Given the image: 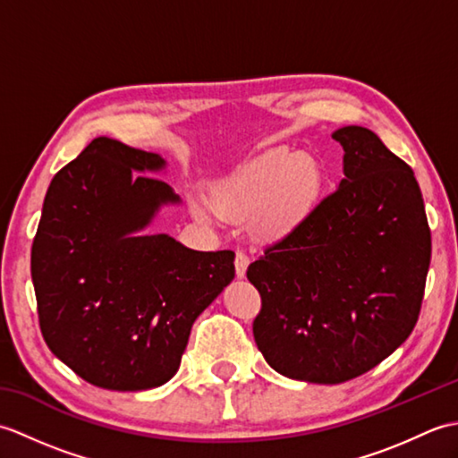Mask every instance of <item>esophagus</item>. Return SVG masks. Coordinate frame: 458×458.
<instances>
[{"label":"esophagus","mask_w":458,"mask_h":458,"mask_svg":"<svg viewBox=\"0 0 458 458\" xmlns=\"http://www.w3.org/2000/svg\"><path fill=\"white\" fill-rule=\"evenodd\" d=\"M234 266H236V276H238V277H244V276H246V269H248V266H250V258H248L242 250L236 251Z\"/></svg>","instance_id":"34e87169"}]
</instances>
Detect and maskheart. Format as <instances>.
<instances>
[{
    "label": "heart",
    "mask_w": 458,
    "mask_h": 458,
    "mask_svg": "<svg viewBox=\"0 0 458 458\" xmlns=\"http://www.w3.org/2000/svg\"><path fill=\"white\" fill-rule=\"evenodd\" d=\"M323 189V171L313 159L274 149L244 165L214 191L216 208L230 216H250L259 210V228L269 236H285L303 222ZM199 218L208 212L192 202Z\"/></svg>",
    "instance_id": "heart-1"
}]
</instances>
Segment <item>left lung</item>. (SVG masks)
I'll return each instance as SVG.
<instances>
[{"label": "left lung", "instance_id": "8db88e82", "mask_svg": "<svg viewBox=\"0 0 458 458\" xmlns=\"http://www.w3.org/2000/svg\"><path fill=\"white\" fill-rule=\"evenodd\" d=\"M344 179L248 267L254 338L291 379L343 384L400 348L421 310L431 232L413 171L374 131L333 133Z\"/></svg>", "mask_w": 458, "mask_h": 458}]
</instances>
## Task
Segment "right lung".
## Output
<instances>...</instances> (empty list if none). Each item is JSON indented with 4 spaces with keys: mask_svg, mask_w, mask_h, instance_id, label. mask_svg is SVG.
Wrapping results in <instances>:
<instances>
[{
    "mask_svg": "<svg viewBox=\"0 0 458 458\" xmlns=\"http://www.w3.org/2000/svg\"><path fill=\"white\" fill-rule=\"evenodd\" d=\"M157 153L96 138L55 174L31 250L47 346L92 386L159 387L177 374L192 323L234 279V251L143 234L179 194L148 174Z\"/></svg>",
    "mask_w": 458,
    "mask_h": 458,
    "instance_id": "right-lung-1",
    "label": "right lung"
}]
</instances>
